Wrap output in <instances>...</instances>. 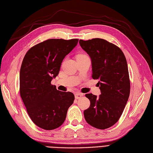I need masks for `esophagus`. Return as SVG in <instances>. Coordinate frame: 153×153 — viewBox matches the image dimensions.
Returning a JSON list of instances; mask_svg holds the SVG:
<instances>
[{"label":"esophagus","mask_w":153,"mask_h":153,"mask_svg":"<svg viewBox=\"0 0 153 153\" xmlns=\"http://www.w3.org/2000/svg\"><path fill=\"white\" fill-rule=\"evenodd\" d=\"M82 96H83V94L80 93H76V94H75V98H76V99H80Z\"/></svg>","instance_id":"esophagus-1"}]
</instances>
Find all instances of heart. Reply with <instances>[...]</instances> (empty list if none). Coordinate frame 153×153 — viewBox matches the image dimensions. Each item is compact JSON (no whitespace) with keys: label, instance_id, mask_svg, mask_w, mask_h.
<instances>
[{"label":"heart","instance_id":"heart-1","mask_svg":"<svg viewBox=\"0 0 153 153\" xmlns=\"http://www.w3.org/2000/svg\"><path fill=\"white\" fill-rule=\"evenodd\" d=\"M78 57H82V56H85V55H84V54H79L78 56H77Z\"/></svg>","mask_w":153,"mask_h":153}]
</instances>
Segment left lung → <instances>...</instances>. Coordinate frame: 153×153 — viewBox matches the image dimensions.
<instances>
[{
    "instance_id": "left-lung-1",
    "label": "left lung",
    "mask_w": 153,
    "mask_h": 153,
    "mask_svg": "<svg viewBox=\"0 0 153 153\" xmlns=\"http://www.w3.org/2000/svg\"><path fill=\"white\" fill-rule=\"evenodd\" d=\"M79 43L91 59L92 77L99 80L101 93L99 97L86 94L91 104L84 110V117L94 128L107 129L118 121L130 93L126 58L118 47L102 39H81Z\"/></svg>"
}]
</instances>
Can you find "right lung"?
I'll return each instance as SVG.
<instances>
[{
  "label": "right lung",
  "mask_w": 153,
  "mask_h": 153,
  "mask_svg": "<svg viewBox=\"0 0 153 153\" xmlns=\"http://www.w3.org/2000/svg\"><path fill=\"white\" fill-rule=\"evenodd\" d=\"M78 39H51L35 45L25 54L19 72V93L28 115L35 125L52 130L60 127L72 105L74 95L52 85L65 56Z\"/></svg>",
  "instance_id": "right-lung-1"
}]
</instances>
